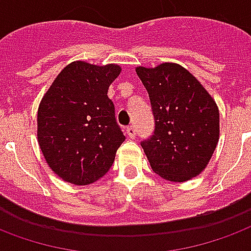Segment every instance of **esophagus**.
Here are the masks:
<instances>
[{
	"mask_svg": "<svg viewBox=\"0 0 251 251\" xmlns=\"http://www.w3.org/2000/svg\"><path fill=\"white\" fill-rule=\"evenodd\" d=\"M126 133H127V135H129L130 138H134L135 134H137V133H135V127H134V126H129V127L126 129Z\"/></svg>",
	"mask_w": 251,
	"mask_h": 251,
	"instance_id": "obj_1",
	"label": "esophagus"
}]
</instances>
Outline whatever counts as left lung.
Listing matches in <instances>:
<instances>
[{
	"label": "left lung",
	"mask_w": 251,
	"mask_h": 251,
	"mask_svg": "<svg viewBox=\"0 0 251 251\" xmlns=\"http://www.w3.org/2000/svg\"><path fill=\"white\" fill-rule=\"evenodd\" d=\"M149 93L155 129L142 149L159 177L185 182L201 174L220 140V110L214 98L189 70L163 62L135 68Z\"/></svg>",
	"instance_id": "left-lung-1"
}]
</instances>
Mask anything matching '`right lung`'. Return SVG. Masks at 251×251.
Returning a JSON list of instances; mask_svg holds the SVG:
<instances>
[{
	"label": "right lung",
	"mask_w": 251,
	"mask_h": 251,
	"mask_svg": "<svg viewBox=\"0 0 251 251\" xmlns=\"http://www.w3.org/2000/svg\"><path fill=\"white\" fill-rule=\"evenodd\" d=\"M121 66L74 61L41 100L37 140L49 168L66 182L90 185L103 177L125 135L107 90Z\"/></svg>",
	"instance_id": "right-lung-1"
}]
</instances>
